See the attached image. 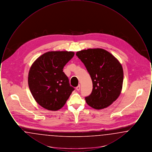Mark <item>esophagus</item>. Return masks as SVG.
<instances>
[{
    "label": "esophagus",
    "instance_id": "obj_1",
    "mask_svg": "<svg viewBox=\"0 0 152 152\" xmlns=\"http://www.w3.org/2000/svg\"><path fill=\"white\" fill-rule=\"evenodd\" d=\"M80 88H81V86H80V85H79L77 87H76V90L77 91H80Z\"/></svg>",
    "mask_w": 152,
    "mask_h": 152
}]
</instances>
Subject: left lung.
<instances>
[{
    "instance_id": "obj_1",
    "label": "left lung",
    "mask_w": 152,
    "mask_h": 152,
    "mask_svg": "<svg viewBox=\"0 0 152 152\" xmlns=\"http://www.w3.org/2000/svg\"><path fill=\"white\" fill-rule=\"evenodd\" d=\"M84 63L93 84L91 94L86 97L88 105L95 109L105 108L121 94L124 73L122 65L104 49H88L76 52Z\"/></svg>"
}]
</instances>
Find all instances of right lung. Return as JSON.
Returning a JSON list of instances; mask_svg holds the SVG:
<instances>
[{"label":"right lung","mask_w":152,"mask_h":152,"mask_svg":"<svg viewBox=\"0 0 152 152\" xmlns=\"http://www.w3.org/2000/svg\"><path fill=\"white\" fill-rule=\"evenodd\" d=\"M74 55L71 51H50L31 65L28 77L29 90L44 108L54 111L61 108L74 91L63 70Z\"/></svg>","instance_id":"1"}]
</instances>
